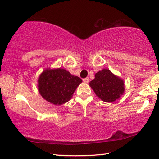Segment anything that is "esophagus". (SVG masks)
<instances>
[{
  "label": "esophagus",
  "instance_id": "1",
  "mask_svg": "<svg viewBox=\"0 0 159 159\" xmlns=\"http://www.w3.org/2000/svg\"><path fill=\"white\" fill-rule=\"evenodd\" d=\"M83 80V82L84 83H88V82H89V80H90V79H88V78H85V79H84Z\"/></svg>",
  "mask_w": 159,
  "mask_h": 159
}]
</instances>
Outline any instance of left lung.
I'll return each mask as SVG.
<instances>
[{
    "mask_svg": "<svg viewBox=\"0 0 159 159\" xmlns=\"http://www.w3.org/2000/svg\"><path fill=\"white\" fill-rule=\"evenodd\" d=\"M89 85L99 99L109 103L119 99L125 92L124 80L108 69L96 73Z\"/></svg>",
    "mask_w": 159,
    "mask_h": 159,
    "instance_id": "8db88e82",
    "label": "left lung"
}]
</instances>
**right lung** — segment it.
I'll return each instance as SVG.
<instances>
[{"label":"right lung","mask_w":159,"mask_h":159,"mask_svg":"<svg viewBox=\"0 0 159 159\" xmlns=\"http://www.w3.org/2000/svg\"><path fill=\"white\" fill-rule=\"evenodd\" d=\"M81 83L79 77L71 74L66 69L47 68L38 79V90L45 100L59 106L71 99Z\"/></svg>","instance_id":"1"}]
</instances>
